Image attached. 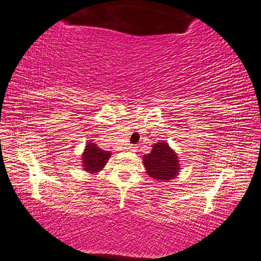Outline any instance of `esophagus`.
<instances>
[{"label":"esophagus","mask_w":261,"mask_h":261,"mask_svg":"<svg viewBox=\"0 0 261 261\" xmlns=\"http://www.w3.org/2000/svg\"><path fill=\"white\" fill-rule=\"evenodd\" d=\"M136 148L138 147H136L135 144H129V148H128V149H129L130 151H136Z\"/></svg>","instance_id":"34e87169"}]
</instances>
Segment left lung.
<instances>
[{"label":"left lung","instance_id":"8db88e82","mask_svg":"<svg viewBox=\"0 0 261 261\" xmlns=\"http://www.w3.org/2000/svg\"><path fill=\"white\" fill-rule=\"evenodd\" d=\"M175 151L166 142H158L150 154L143 155V164L147 174L155 179L168 181L178 172V160Z\"/></svg>","mask_w":261,"mask_h":261}]
</instances>
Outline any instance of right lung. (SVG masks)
I'll return each instance as SVG.
<instances>
[{
	"label": "right lung",
	"instance_id": "obj_1",
	"mask_svg": "<svg viewBox=\"0 0 261 261\" xmlns=\"http://www.w3.org/2000/svg\"><path fill=\"white\" fill-rule=\"evenodd\" d=\"M110 156V151H103L99 147H97V144H87L83 155L84 168L89 172H98L105 167Z\"/></svg>",
	"mask_w": 261,
	"mask_h": 261
}]
</instances>
